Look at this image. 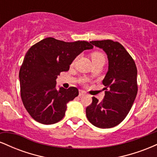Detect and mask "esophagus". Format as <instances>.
Here are the masks:
<instances>
[{
    "instance_id": "obj_1",
    "label": "esophagus",
    "mask_w": 157,
    "mask_h": 157,
    "mask_svg": "<svg viewBox=\"0 0 157 157\" xmlns=\"http://www.w3.org/2000/svg\"><path fill=\"white\" fill-rule=\"evenodd\" d=\"M85 94H86V92L84 91H80V92H79V97L83 96Z\"/></svg>"
}]
</instances>
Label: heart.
<instances>
[{
    "instance_id": "b5f03b06",
    "label": "heart",
    "mask_w": 157,
    "mask_h": 157,
    "mask_svg": "<svg viewBox=\"0 0 157 157\" xmlns=\"http://www.w3.org/2000/svg\"><path fill=\"white\" fill-rule=\"evenodd\" d=\"M91 60H92V62H96V61L99 60H105V56L102 53L100 52H94L93 53H91Z\"/></svg>"
}]
</instances>
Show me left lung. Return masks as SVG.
<instances>
[{
	"mask_svg": "<svg viewBox=\"0 0 157 157\" xmlns=\"http://www.w3.org/2000/svg\"><path fill=\"white\" fill-rule=\"evenodd\" d=\"M107 55L109 69L102 84L105 97L102 102L94 97L86 109L92 125L110 128L123 121L132 107L137 94V69L134 60L120 43L111 40L90 41Z\"/></svg>",
	"mask_w": 157,
	"mask_h": 157,
	"instance_id": "left-lung-1",
	"label": "left lung"
}]
</instances>
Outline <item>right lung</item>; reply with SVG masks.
<instances>
[{"label": "right lung", "instance_id": "right-lung-1", "mask_svg": "<svg viewBox=\"0 0 157 157\" xmlns=\"http://www.w3.org/2000/svg\"><path fill=\"white\" fill-rule=\"evenodd\" d=\"M86 41L65 42L47 37L32 46L20 68L21 96L25 109L34 120L51 125L62 120L67 103L78 96V89H56V80L84 50L91 49Z\"/></svg>", "mask_w": 157, "mask_h": 157}]
</instances>
